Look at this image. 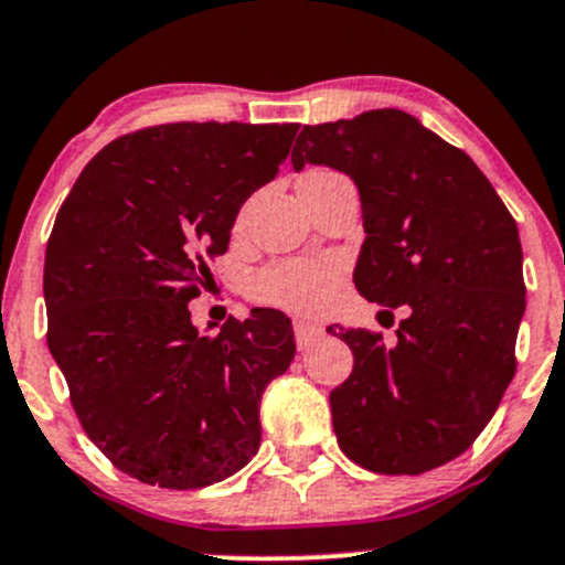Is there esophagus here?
Here are the masks:
<instances>
[{"mask_svg": "<svg viewBox=\"0 0 565 565\" xmlns=\"http://www.w3.org/2000/svg\"><path fill=\"white\" fill-rule=\"evenodd\" d=\"M292 330H295V341H298L300 350H303V347H309L311 341L322 335V328H319V324H315V322H306V319H295Z\"/></svg>", "mask_w": 565, "mask_h": 565, "instance_id": "1", "label": "esophagus"}]
</instances>
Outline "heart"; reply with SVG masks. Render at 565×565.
Wrapping results in <instances>:
<instances>
[{
    "instance_id": "heart-1",
    "label": "heart",
    "mask_w": 565,
    "mask_h": 565,
    "mask_svg": "<svg viewBox=\"0 0 565 565\" xmlns=\"http://www.w3.org/2000/svg\"><path fill=\"white\" fill-rule=\"evenodd\" d=\"M341 262L319 256V259H289L267 265L250 278V298L256 303L276 306L292 315L317 317L333 303L339 292Z\"/></svg>"
}]
</instances>
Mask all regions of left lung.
Masks as SVG:
<instances>
[{
    "label": "left lung",
    "mask_w": 565,
    "mask_h": 565,
    "mask_svg": "<svg viewBox=\"0 0 565 565\" xmlns=\"http://www.w3.org/2000/svg\"><path fill=\"white\" fill-rule=\"evenodd\" d=\"M306 163L355 180L366 243L352 281L366 300L407 309L393 347L377 330L328 328L355 361L330 391L335 440L372 472L435 470L476 443L516 374L514 215L467 152L398 108L303 125L292 167Z\"/></svg>",
    "instance_id": "1"
}]
</instances>
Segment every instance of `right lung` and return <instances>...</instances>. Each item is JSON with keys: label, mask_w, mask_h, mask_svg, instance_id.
Here are the masks:
<instances>
[{"label": "right lung", "mask_w": 565, "mask_h": 565, "mask_svg": "<svg viewBox=\"0 0 565 565\" xmlns=\"http://www.w3.org/2000/svg\"><path fill=\"white\" fill-rule=\"evenodd\" d=\"M298 128L134 130L84 167L56 213L43 267L49 350L89 440L141 483L202 489L259 451V398L292 363V324L254 309L199 335L188 300Z\"/></svg>", "instance_id": "add662e5"}]
</instances>
